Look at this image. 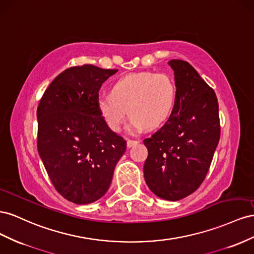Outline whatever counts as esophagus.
I'll list each match as a JSON object with an SVG mask.
<instances>
[{"label":"esophagus","mask_w":254,"mask_h":254,"mask_svg":"<svg viewBox=\"0 0 254 254\" xmlns=\"http://www.w3.org/2000/svg\"><path fill=\"white\" fill-rule=\"evenodd\" d=\"M138 142H139L138 140H132V139H128V140L127 141V148H131V147H134L135 144H137Z\"/></svg>","instance_id":"esophagus-1"}]
</instances>
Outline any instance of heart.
<instances>
[{"instance_id":"obj_1","label":"heart","mask_w":254,"mask_h":254,"mask_svg":"<svg viewBox=\"0 0 254 254\" xmlns=\"http://www.w3.org/2000/svg\"><path fill=\"white\" fill-rule=\"evenodd\" d=\"M177 100L173 79L164 73L138 72L121 77L112 92L97 99L98 112L112 131L118 132L127 114L132 117L134 129H153L164 125Z\"/></svg>"}]
</instances>
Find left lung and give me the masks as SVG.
I'll return each mask as SVG.
<instances>
[{
    "label": "left lung",
    "mask_w": 254,
    "mask_h": 254,
    "mask_svg": "<svg viewBox=\"0 0 254 254\" xmlns=\"http://www.w3.org/2000/svg\"><path fill=\"white\" fill-rule=\"evenodd\" d=\"M177 100L169 119L143 139L148 157L143 176L157 197L178 201L203 182L220 138L216 93L192 66L172 60Z\"/></svg>",
    "instance_id": "left-lung-1"
}]
</instances>
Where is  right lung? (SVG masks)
Here are the masks:
<instances>
[{
    "mask_svg": "<svg viewBox=\"0 0 254 254\" xmlns=\"http://www.w3.org/2000/svg\"><path fill=\"white\" fill-rule=\"evenodd\" d=\"M117 71L88 64L64 70L37 108L38 153L55 190L75 204L102 197L127 149L97 108L101 86Z\"/></svg>",
    "mask_w": 254,
    "mask_h": 254,
    "instance_id": "add662e5",
    "label": "right lung"
}]
</instances>
